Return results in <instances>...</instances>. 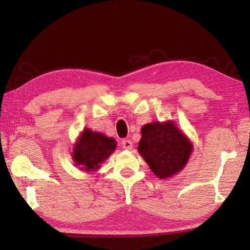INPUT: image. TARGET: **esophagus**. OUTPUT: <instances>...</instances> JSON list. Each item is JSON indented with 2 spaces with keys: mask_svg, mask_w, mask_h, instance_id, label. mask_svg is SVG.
Listing matches in <instances>:
<instances>
[{
  "mask_svg": "<svg viewBox=\"0 0 250 250\" xmlns=\"http://www.w3.org/2000/svg\"><path fill=\"white\" fill-rule=\"evenodd\" d=\"M121 144L124 146V148H125V149H131L132 146H133V143H132L131 140H122Z\"/></svg>",
  "mask_w": 250,
  "mask_h": 250,
  "instance_id": "1",
  "label": "esophagus"
}]
</instances>
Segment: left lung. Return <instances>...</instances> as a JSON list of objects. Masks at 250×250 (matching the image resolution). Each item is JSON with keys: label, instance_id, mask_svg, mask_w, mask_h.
<instances>
[{"label": "left lung", "instance_id": "1", "mask_svg": "<svg viewBox=\"0 0 250 250\" xmlns=\"http://www.w3.org/2000/svg\"><path fill=\"white\" fill-rule=\"evenodd\" d=\"M139 152L158 178H168L182 171L192 152V143L173 121L143 125Z\"/></svg>", "mask_w": 250, "mask_h": 250}]
</instances>
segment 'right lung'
Masks as SVG:
<instances>
[{"mask_svg":"<svg viewBox=\"0 0 250 250\" xmlns=\"http://www.w3.org/2000/svg\"><path fill=\"white\" fill-rule=\"evenodd\" d=\"M116 140L107 137L100 132L83 129L73 148V160L81 169L93 172L100 168L116 149Z\"/></svg>","mask_w":250,"mask_h":250,"instance_id":"obj_1","label":"right lung"}]
</instances>
